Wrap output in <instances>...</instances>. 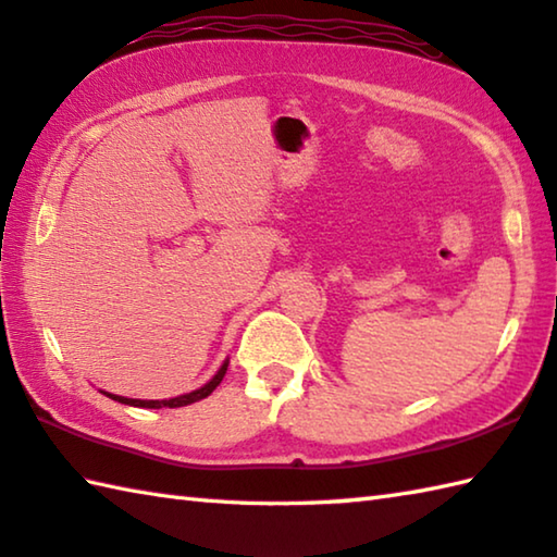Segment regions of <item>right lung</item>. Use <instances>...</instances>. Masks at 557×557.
<instances>
[{"label":"right lung","mask_w":557,"mask_h":557,"mask_svg":"<svg viewBox=\"0 0 557 557\" xmlns=\"http://www.w3.org/2000/svg\"><path fill=\"white\" fill-rule=\"evenodd\" d=\"M226 370H228V360L224 362V366L219 368L216 375L211 377V380L205 384V387H199V389L189 392V394H180V397H173V399H160V401H158V399H128V397H119V394H109V392H104V394H107L109 399L121 401V404H128V407H140V409H163V407H170V409H177V407H187V404H195V401H199V399L209 397V394L219 387V382L224 380Z\"/></svg>","instance_id":"1"}]
</instances>
